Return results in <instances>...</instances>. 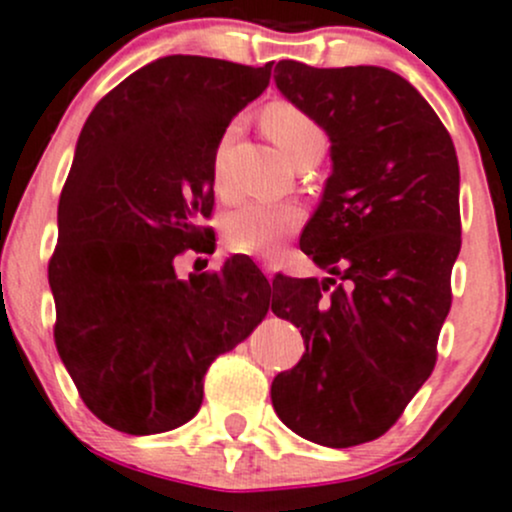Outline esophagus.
Masks as SVG:
<instances>
[{
    "mask_svg": "<svg viewBox=\"0 0 512 512\" xmlns=\"http://www.w3.org/2000/svg\"><path fill=\"white\" fill-rule=\"evenodd\" d=\"M260 270L265 272L267 280H272V277H275V265H272V260H260Z\"/></svg>",
    "mask_w": 512,
    "mask_h": 512,
    "instance_id": "esophagus-1",
    "label": "esophagus"
}]
</instances>
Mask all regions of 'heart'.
<instances>
[{
	"mask_svg": "<svg viewBox=\"0 0 512 512\" xmlns=\"http://www.w3.org/2000/svg\"><path fill=\"white\" fill-rule=\"evenodd\" d=\"M262 126L292 163H302L304 158L324 153L327 148L324 128L292 101H272L262 111ZM232 133H235V126H227L213 156V190L220 198L230 195L225 151ZM302 220V210L294 203H245L223 218V242L227 250L240 252V255L272 257L280 250L282 242L299 230Z\"/></svg>",
	"mask_w": 512,
	"mask_h": 512,
	"instance_id": "obj_1",
	"label": "heart"
}]
</instances>
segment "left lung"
<instances>
[{"label":"left lung","instance_id":"obj_1","mask_svg":"<svg viewBox=\"0 0 512 512\" xmlns=\"http://www.w3.org/2000/svg\"><path fill=\"white\" fill-rule=\"evenodd\" d=\"M277 89L332 141V175L299 247L327 280L277 277L272 312L304 354L272 381L277 416L307 441L384 436L436 366L461 252L456 148L428 101L379 66H275Z\"/></svg>","mask_w":512,"mask_h":512}]
</instances>
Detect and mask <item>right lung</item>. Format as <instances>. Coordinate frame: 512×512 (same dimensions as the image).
<instances>
[{
    "instance_id": "add662e5",
    "label": "right lung",
    "mask_w": 512,
    "mask_h": 512,
    "mask_svg": "<svg viewBox=\"0 0 512 512\" xmlns=\"http://www.w3.org/2000/svg\"><path fill=\"white\" fill-rule=\"evenodd\" d=\"M272 64L163 56L108 91L76 143L49 260L54 342L79 396L131 436L183 426L203 379L270 309L252 262L178 280L213 215V156Z\"/></svg>"
}]
</instances>
